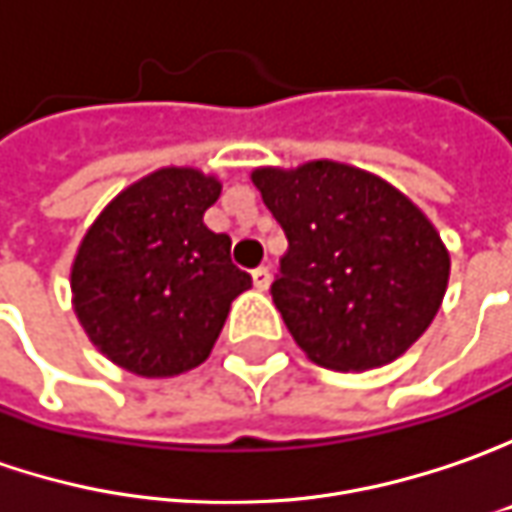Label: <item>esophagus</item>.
Listing matches in <instances>:
<instances>
[{
  "instance_id": "34e87169",
  "label": "esophagus",
  "mask_w": 512,
  "mask_h": 512,
  "mask_svg": "<svg viewBox=\"0 0 512 512\" xmlns=\"http://www.w3.org/2000/svg\"><path fill=\"white\" fill-rule=\"evenodd\" d=\"M252 283H255V289L260 291L269 289V283H272V274H269V269H266V266L255 269V272H252Z\"/></svg>"
}]
</instances>
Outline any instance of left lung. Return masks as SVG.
<instances>
[{
	"label": "left lung",
	"mask_w": 512,
	"mask_h": 512,
	"mask_svg": "<svg viewBox=\"0 0 512 512\" xmlns=\"http://www.w3.org/2000/svg\"><path fill=\"white\" fill-rule=\"evenodd\" d=\"M289 252L272 300L306 357L368 371L402 357L431 326L450 255L397 186L337 161L252 172Z\"/></svg>",
	"instance_id": "left-lung-1"
}]
</instances>
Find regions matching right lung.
I'll list each match as a JSON object with an SVG mask.
<instances>
[{"label":"right lung","instance_id":"add662e5","mask_svg":"<svg viewBox=\"0 0 512 512\" xmlns=\"http://www.w3.org/2000/svg\"><path fill=\"white\" fill-rule=\"evenodd\" d=\"M221 181L164 167L104 206L81 240L73 309L90 343L138 377L198 368L221 334L232 300L252 277L232 266V240L206 229Z\"/></svg>","mask_w":512,"mask_h":512}]
</instances>
